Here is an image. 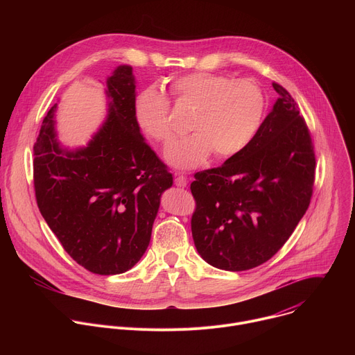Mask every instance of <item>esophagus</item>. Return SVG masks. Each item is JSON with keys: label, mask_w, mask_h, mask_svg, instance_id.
I'll return each instance as SVG.
<instances>
[{"label": "esophagus", "mask_w": 355, "mask_h": 355, "mask_svg": "<svg viewBox=\"0 0 355 355\" xmlns=\"http://www.w3.org/2000/svg\"><path fill=\"white\" fill-rule=\"evenodd\" d=\"M174 182H175V185H177V187L184 188V187H187L188 180H187V177H185V175H182V174H175V180H174Z\"/></svg>", "instance_id": "obj_1"}]
</instances>
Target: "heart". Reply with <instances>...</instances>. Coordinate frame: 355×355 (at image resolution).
<instances>
[{
    "instance_id": "1",
    "label": "heart",
    "mask_w": 355,
    "mask_h": 355,
    "mask_svg": "<svg viewBox=\"0 0 355 355\" xmlns=\"http://www.w3.org/2000/svg\"><path fill=\"white\" fill-rule=\"evenodd\" d=\"M178 105L193 110L192 135L173 144L167 160L178 168H195L214 153L218 159L240 155L256 137L267 101L252 80H234L226 74L196 71L174 77L168 85ZM139 129L153 141L168 146L177 136L168 98L150 87L135 99Z\"/></svg>"
}]
</instances>
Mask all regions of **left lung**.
I'll list each match as a JSON object with an SVG mask.
<instances>
[{"label":"left lung","mask_w":355,"mask_h":355,"mask_svg":"<svg viewBox=\"0 0 355 355\" xmlns=\"http://www.w3.org/2000/svg\"><path fill=\"white\" fill-rule=\"evenodd\" d=\"M278 99L240 155L196 173L191 230L208 264L245 271L268 261L309 208L316 157L306 121L291 94Z\"/></svg>","instance_id":"obj_1"}]
</instances>
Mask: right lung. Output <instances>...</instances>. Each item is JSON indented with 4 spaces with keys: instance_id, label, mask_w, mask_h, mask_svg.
I'll use <instances>...</instances> for the list:
<instances>
[{
    "instance_id": "right-lung-1",
    "label": "right lung",
    "mask_w": 355,
    "mask_h": 355,
    "mask_svg": "<svg viewBox=\"0 0 355 355\" xmlns=\"http://www.w3.org/2000/svg\"><path fill=\"white\" fill-rule=\"evenodd\" d=\"M107 84L108 119L85 148H60L56 105L49 110L33 144V187L37 208L67 254L89 272L115 275L144 254L173 175L140 135L132 67H118Z\"/></svg>"
}]
</instances>
